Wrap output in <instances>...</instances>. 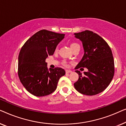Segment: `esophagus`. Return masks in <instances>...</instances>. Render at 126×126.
Segmentation results:
<instances>
[{"label": "esophagus", "instance_id": "esophagus-1", "mask_svg": "<svg viewBox=\"0 0 126 126\" xmlns=\"http://www.w3.org/2000/svg\"><path fill=\"white\" fill-rule=\"evenodd\" d=\"M65 72H66V74L72 73V72L71 71V70H65Z\"/></svg>", "mask_w": 126, "mask_h": 126}]
</instances>
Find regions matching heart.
<instances>
[{"mask_svg": "<svg viewBox=\"0 0 126 126\" xmlns=\"http://www.w3.org/2000/svg\"><path fill=\"white\" fill-rule=\"evenodd\" d=\"M77 46H79V45L76 44V43H72V44H71V45H70V47H71V49L72 50H73L74 48H75L76 47H77ZM56 51H58V47L56 48ZM63 65H65V66H66L67 65V63L65 61H63Z\"/></svg>", "mask_w": 126, "mask_h": 126, "instance_id": "b5f03b06", "label": "heart"}]
</instances>
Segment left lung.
<instances>
[{"mask_svg": "<svg viewBox=\"0 0 126 126\" xmlns=\"http://www.w3.org/2000/svg\"><path fill=\"white\" fill-rule=\"evenodd\" d=\"M82 42L84 54L75 69L87 68L82 75L79 70V80L74 84L75 89L85 95H95L109 85L114 75V61L111 49L100 36L89 30L74 34Z\"/></svg>", "mask_w": 126, "mask_h": 126, "instance_id": "left-lung-1", "label": "left lung"}]
</instances>
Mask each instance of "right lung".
I'll return each mask as SVG.
<instances>
[{"label": "right lung", "instance_id": "add662e5", "mask_svg": "<svg viewBox=\"0 0 126 126\" xmlns=\"http://www.w3.org/2000/svg\"><path fill=\"white\" fill-rule=\"evenodd\" d=\"M65 34L42 30L34 34L22 46L18 57V73L26 89L35 96L51 94L57 88L64 69L47 67L46 59L54 54Z\"/></svg>", "mask_w": 126, "mask_h": 126}]
</instances>
